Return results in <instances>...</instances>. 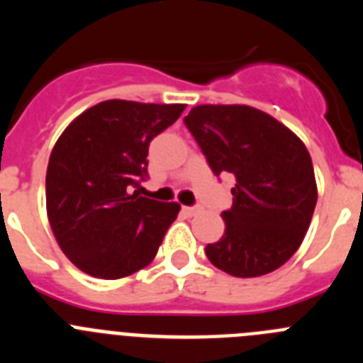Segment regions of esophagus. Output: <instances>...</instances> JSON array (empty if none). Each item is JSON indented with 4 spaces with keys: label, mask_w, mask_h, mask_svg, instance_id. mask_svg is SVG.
Wrapping results in <instances>:
<instances>
[{
    "label": "esophagus",
    "mask_w": 363,
    "mask_h": 363,
    "mask_svg": "<svg viewBox=\"0 0 363 363\" xmlns=\"http://www.w3.org/2000/svg\"><path fill=\"white\" fill-rule=\"evenodd\" d=\"M182 211H184L187 216H194V214L200 213V207H182Z\"/></svg>",
    "instance_id": "esophagus-1"
}]
</instances>
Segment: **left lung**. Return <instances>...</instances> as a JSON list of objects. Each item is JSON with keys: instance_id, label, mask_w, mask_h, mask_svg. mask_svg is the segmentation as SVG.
<instances>
[{"instance_id": "left-lung-1", "label": "left lung", "mask_w": 363, "mask_h": 363, "mask_svg": "<svg viewBox=\"0 0 363 363\" xmlns=\"http://www.w3.org/2000/svg\"><path fill=\"white\" fill-rule=\"evenodd\" d=\"M184 121L214 174L236 178L225 233L205 247L207 258L230 277L277 271L303 242L318 200L307 147L249 105H198Z\"/></svg>"}]
</instances>
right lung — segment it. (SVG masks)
Returning <instances> with one entry per match:
<instances>
[{"instance_id": "add662e5", "label": "right lung", "mask_w": 363, "mask_h": 363, "mask_svg": "<svg viewBox=\"0 0 363 363\" xmlns=\"http://www.w3.org/2000/svg\"><path fill=\"white\" fill-rule=\"evenodd\" d=\"M185 105L108 99L57 138L47 167V216L67 258L94 278L118 280L149 265L179 205L134 189L147 178L152 138Z\"/></svg>"}]
</instances>
